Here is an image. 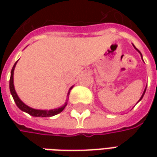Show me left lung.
I'll return each instance as SVG.
<instances>
[{
  "label": "left lung",
  "mask_w": 157,
  "mask_h": 157,
  "mask_svg": "<svg viewBox=\"0 0 157 157\" xmlns=\"http://www.w3.org/2000/svg\"><path fill=\"white\" fill-rule=\"evenodd\" d=\"M134 47H135V45H134ZM135 49H136V50H137V49H136V47H135ZM137 52H139V53H140V54H141V52H139L138 50H137ZM141 56H142V54H141ZM145 92H146V88H145V90H144V92H143V94H142V97H141V99L139 100V101H140V100H142V97H143V95H144V94H145Z\"/></svg>",
  "instance_id": "1"
}]
</instances>
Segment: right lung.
Segmentation results:
<instances>
[{"label":"right lung","mask_w":157,"mask_h":157,"mask_svg":"<svg viewBox=\"0 0 157 157\" xmlns=\"http://www.w3.org/2000/svg\"><path fill=\"white\" fill-rule=\"evenodd\" d=\"M16 63L17 62H15L13 68L11 70V76H10V79H9V89H10V93H11L12 96H13V99L15 100V104L21 109V111L25 112V113L32 115L34 117H52V116H54V115H56V114L63 111V109H64V107L67 105V102H65V104L63 106H61L59 108H57V109H52V110H37V109H34V108H31V107L28 106L27 105H25L19 99L18 95L15 93V86H14V70H15ZM71 88L72 87H71Z\"/></svg>","instance_id":"add662e5"}]
</instances>
